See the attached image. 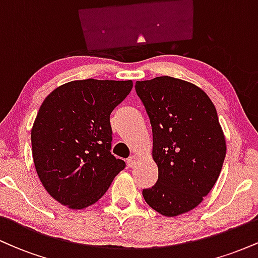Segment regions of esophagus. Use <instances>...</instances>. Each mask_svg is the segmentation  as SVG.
<instances>
[{"label":"esophagus","instance_id":"1","mask_svg":"<svg viewBox=\"0 0 258 258\" xmlns=\"http://www.w3.org/2000/svg\"><path fill=\"white\" fill-rule=\"evenodd\" d=\"M138 156L137 155H132L131 158H130L128 160H127V165H128L130 167H133L135 166L136 164H137V161H138Z\"/></svg>","mask_w":258,"mask_h":258}]
</instances>
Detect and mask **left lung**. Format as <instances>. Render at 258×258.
Wrapping results in <instances>:
<instances>
[{
  "mask_svg": "<svg viewBox=\"0 0 258 258\" xmlns=\"http://www.w3.org/2000/svg\"><path fill=\"white\" fill-rule=\"evenodd\" d=\"M136 92L149 115L159 168L144 200L166 217L191 211L214 188L226 158L214 103L197 85L171 76L137 81Z\"/></svg>",
  "mask_w": 258,
  "mask_h": 258,
  "instance_id": "1",
  "label": "left lung"
}]
</instances>
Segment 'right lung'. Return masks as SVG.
<instances>
[{
    "instance_id": "obj_1",
    "label": "right lung",
    "mask_w": 258,
    "mask_h": 258,
    "mask_svg": "<svg viewBox=\"0 0 258 258\" xmlns=\"http://www.w3.org/2000/svg\"><path fill=\"white\" fill-rule=\"evenodd\" d=\"M131 80H75L52 91L31 128L32 159L43 188L73 210L97 203L125 168L111 149V111Z\"/></svg>"
}]
</instances>
